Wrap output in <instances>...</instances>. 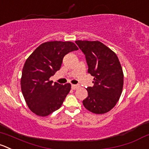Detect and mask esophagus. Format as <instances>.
<instances>
[{"label":"esophagus","instance_id":"34e87169","mask_svg":"<svg viewBox=\"0 0 149 149\" xmlns=\"http://www.w3.org/2000/svg\"><path fill=\"white\" fill-rule=\"evenodd\" d=\"M79 87V85H76V84H72L71 85V88H72V89H78V88Z\"/></svg>","mask_w":149,"mask_h":149}]
</instances>
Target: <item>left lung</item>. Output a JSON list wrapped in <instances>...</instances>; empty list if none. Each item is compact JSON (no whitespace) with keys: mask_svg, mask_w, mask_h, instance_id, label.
I'll return each mask as SVG.
<instances>
[{"mask_svg":"<svg viewBox=\"0 0 149 149\" xmlns=\"http://www.w3.org/2000/svg\"><path fill=\"white\" fill-rule=\"evenodd\" d=\"M83 52L88 73L94 76L93 86L86 88L88 97L83 105L88 111L102 114L116 105L122 95L124 73L116 53L98 41H76Z\"/></svg>","mask_w":149,"mask_h":149,"instance_id":"1","label":"left lung"}]
</instances>
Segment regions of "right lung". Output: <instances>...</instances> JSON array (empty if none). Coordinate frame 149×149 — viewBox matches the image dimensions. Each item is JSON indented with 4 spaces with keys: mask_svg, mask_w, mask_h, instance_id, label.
Wrapping results in <instances>:
<instances>
[{
    "mask_svg": "<svg viewBox=\"0 0 149 149\" xmlns=\"http://www.w3.org/2000/svg\"><path fill=\"white\" fill-rule=\"evenodd\" d=\"M79 48L71 41H48L35 49L24 63L21 77V89L30 111L40 116H47L63 105L71 88L50 81L59 70L63 57Z\"/></svg>",
    "mask_w": 149,
    "mask_h": 149,
    "instance_id": "add662e5",
    "label": "right lung"
}]
</instances>
